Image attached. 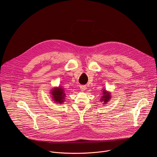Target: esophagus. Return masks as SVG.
Instances as JSON below:
<instances>
[{"mask_svg":"<svg viewBox=\"0 0 157 157\" xmlns=\"http://www.w3.org/2000/svg\"><path fill=\"white\" fill-rule=\"evenodd\" d=\"M86 89V87L85 86H84V85L80 86V89L82 91H84Z\"/></svg>","mask_w":157,"mask_h":157,"instance_id":"obj_1","label":"esophagus"}]
</instances>
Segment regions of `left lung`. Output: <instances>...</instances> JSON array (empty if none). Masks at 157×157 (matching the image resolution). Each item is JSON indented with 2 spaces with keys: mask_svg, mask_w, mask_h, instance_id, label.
Wrapping results in <instances>:
<instances>
[{
  "mask_svg": "<svg viewBox=\"0 0 157 157\" xmlns=\"http://www.w3.org/2000/svg\"><path fill=\"white\" fill-rule=\"evenodd\" d=\"M101 94L102 96H101L100 101L101 102H103L104 104H106L110 101V99L111 98L110 93L109 91H107L105 89H102V92Z\"/></svg>",
  "mask_w": 157,
  "mask_h": 157,
  "instance_id": "left-lung-1",
  "label": "left lung"
}]
</instances>
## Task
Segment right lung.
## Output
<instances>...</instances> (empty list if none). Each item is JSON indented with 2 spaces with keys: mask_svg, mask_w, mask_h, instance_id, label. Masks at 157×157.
<instances>
[{
  "mask_svg": "<svg viewBox=\"0 0 157 157\" xmlns=\"http://www.w3.org/2000/svg\"><path fill=\"white\" fill-rule=\"evenodd\" d=\"M50 93L52 95L51 96L55 103L62 104V103L64 102L66 97L64 89L61 86H59V87H53Z\"/></svg>",
  "mask_w": 157,
  "mask_h": 157,
  "instance_id": "add662e5",
  "label": "right lung"
}]
</instances>
